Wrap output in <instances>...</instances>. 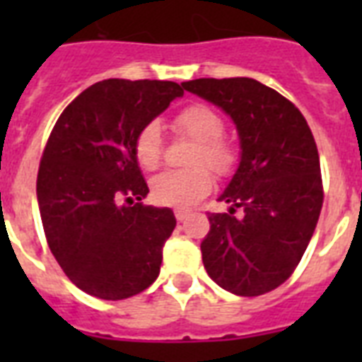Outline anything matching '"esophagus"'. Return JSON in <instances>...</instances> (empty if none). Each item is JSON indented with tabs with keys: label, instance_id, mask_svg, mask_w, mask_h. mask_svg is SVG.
<instances>
[{
	"label": "esophagus",
	"instance_id": "esophagus-1",
	"mask_svg": "<svg viewBox=\"0 0 362 362\" xmlns=\"http://www.w3.org/2000/svg\"><path fill=\"white\" fill-rule=\"evenodd\" d=\"M175 216H176V220H178V221H184V220H187V216H189V210L176 209Z\"/></svg>",
	"mask_w": 362,
	"mask_h": 362
}]
</instances>
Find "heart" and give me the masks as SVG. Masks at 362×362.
<instances>
[{
    "mask_svg": "<svg viewBox=\"0 0 362 362\" xmlns=\"http://www.w3.org/2000/svg\"><path fill=\"white\" fill-rule=\"evenodd\" d=\"M170 129L176 136L193 141L186 158V163L192 167L165 170L156 176L150 184L152 199L165 206L189 209L206 197L214 186V176L208 167L221 178H227L237 170L240 152L235 141L223 135V118L204 103H192L178 110L170 120ZM133 153L141 169H158L163 159V141L158 124L150 122L136 131Z\"/></svg>",
    "mask_w": 362,
    "mask_h": 362,
    "instance_id": "b5f03b06",
    "label": "heart"
}]
</instances>
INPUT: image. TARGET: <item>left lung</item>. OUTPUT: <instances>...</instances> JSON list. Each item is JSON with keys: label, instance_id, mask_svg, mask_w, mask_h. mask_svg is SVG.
I'll return each mask as SVG.
<instances>
[{"label": "left lung", "instance_id": "left-lung-1", "mask_svg": "<svg viewBox=\"0 0 362 362\" xmlns=\"http://www.w3.org/2000/svg\"><path fill=\"white\" fill-rule=\"evenodd\" d=\"M182 86L221 107L240 135V165L220 197L231 209L209 212L204 269L235 295H264L295 272L320 220L323 180L314 135L289 99L253 78Z\"/></svg>", "mask_w": 362, "mask_h": 362}]
</instances>
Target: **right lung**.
Wrapping results in <instances>:
<instances>
[{
	"mask_svg": "<svg viewBox=\"0 0 362 362\" xmlns=\"http://www.w3.org/2000/svg\"><path fill=\"white\" fill-rule=\"evenodd\" d=\"M184 88L170 81H109L71 101L42 150L37 201L48 247L78 289L122 300L159 276L176 218L146 197L133 141ZM122 200L129 202L120 207Z\"/></svg>",
	"mask_w": 362,
	"mask_h": 362,
	"instance_id": "add662e5",
	"label": "right lung"
}]
</instances>
